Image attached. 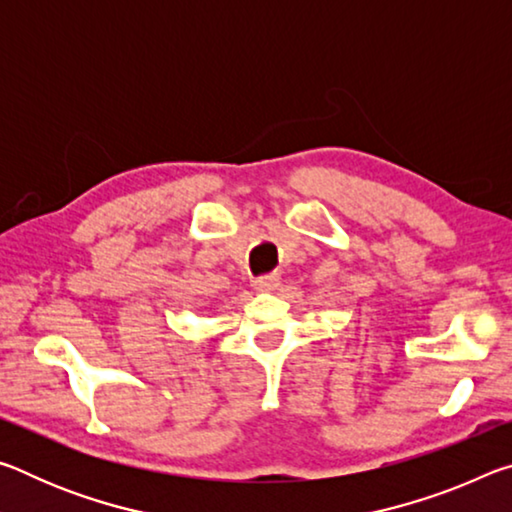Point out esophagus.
<instances>
[{
	"mask_svg": "<svg viewBox=\"0 0 512 512\" xmlns=\"http://www.w3.org/2000/svg\"><path fill=\"white\" fill-rule=\"evenodd\" d=\"M277 284H280V277L277 275H264V277H257V280L253 282L255 291L259 293H271Z\"/></svg>",
	"mask_w": 512,
	"mask_h": 512,
	"instance_id": "34e87169",
	"label": "esophagus"
}]
</instances>
